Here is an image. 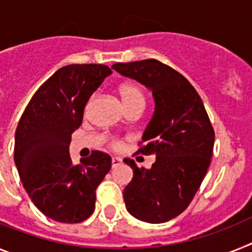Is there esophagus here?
<instances>
[{"label": "esophagus", "mask_w": 252, "mask_h": 252, "mask_svg": "<svg viewBox=\"0 0 252 252\" xmlns=\"http://www.w3.org/2000/svg\"><path fill=\"white\" fill-rule=\"evenodd\" d=\"M120 163H122V158H119V157H113V158H111V166H113V167H117Z\"/></svg>", "instance_id": "1"}]
</instances>
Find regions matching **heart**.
<instances>
[{
    "label": "heart",
    "instance_id": "b5f03b06",
    "mask_svg": "<svg viewBox=\"0 0 252 252\" xmlns=\"http://www.w3.org/2000/svg\"><path fill=\"white\" fill-rule=\"evenodd\" d=\"M118 91H119L120 99L123 101V105L126 109L135 104L144 105L143 93H142V90L135 84H132V82L122 84L119 86V89H118ZM111 146H113V148H120L122 147V143L115 139V141L111 142Z\"/></svg>",
    "mask_w": 252,
    "mask_h": 252
}]
</instances>
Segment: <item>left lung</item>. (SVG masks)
<instances>
[{"label":"left lung","instance_id":"8db88e82","mask_svg":"<svg viewBox=\"0 0 252 252\" xmlns=\"http://www.w3.org/2000/svg\"><path fill=\"white\" fill-rule=\"evenodd\" d=\"M111 68L141 82L155 99L137 153L153 155L156 161L147 170L124 158L133 170L123 191L126 211L143 222H167L187 209L200 188L213 155V126L196 90L170 65L143 60Z\"/></svg>","mask_w":252,"mask_h":252}]
</instances>
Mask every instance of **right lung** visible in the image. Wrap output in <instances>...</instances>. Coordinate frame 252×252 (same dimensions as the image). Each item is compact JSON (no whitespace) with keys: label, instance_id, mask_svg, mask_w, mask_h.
<instances>
[{"label":"right lung","instance_id":"add662e5","mask_svg":"<svg viewBox=\"0 0 252 252\" xmlns=\"http://www.w3.org/2000/svg\"><path fill=\"white\" fill-rule=\"evenodd\" d=\"M111 69L69 64L34 94L17 124L14 159L23 187L41 213L61 223H80L95 211L96 189L110 171L111 157L93 151L74 165L72 133L82 124L90 96Z\"/></svg>","mask_w":252,"mask_h":252}]
</instances>
